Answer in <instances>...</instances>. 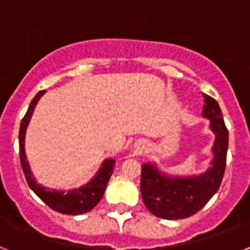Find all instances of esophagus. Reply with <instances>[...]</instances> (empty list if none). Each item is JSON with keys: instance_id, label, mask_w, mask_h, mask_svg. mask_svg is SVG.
Instances as JSON below:
<instances>
[{"instance_id": "obj_1", "label": "esophagus", "mask_w": 250, "mask_h": 250, "mask_svg": "<svg viewBox=\"0 0 250 250\" xmlns=\"http://www.w3.org/2000/svg\"><path fill=\"white\" fill-rule=\"evenodd\" d=\"M140 145H141V144H140ZM141 147H144V146H141Z\"/></svg>"}]
</instances>
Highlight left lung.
Instances as JSON below:
<instances>
[{
	"label": "left lung",
	"mask_w": 250,
	"mask_h": 250,
	"mask_svg": "<svg viewBox=\"0 0 250 250\" xmlns=\"http://www.w3.org/2000/svg\"><path fill=\"white\" fill-rule=\"evenodd\" d=\"M203 96L202 115L209 120V130L215 138L211 146L210 167L200 174L173 175L159 167L155 161L141 165L143 202L154 215L163 219H184L198 213L222 184L228 151V130L219 104L208 95Z\"/></svg>",
	"instance_id": "obj_1"
}]
</instances>
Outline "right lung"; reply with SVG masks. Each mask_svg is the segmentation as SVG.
<instances>
[{"mask_svg": "<svg viewBox=\"0 0 250 250\" xmlns=\"http://www.w3.org/2000/svg\"><path fill=\"white\" fill-rule=\"evenodd\" d=\"M45 92L46 91H40L32 99L30 106H28L27 112L23 116L21 125H20L19 143L21 167L23 173H25V178L27 180L28 187L31 188V190L34 191L45 204H47L51 209H54L55 211H59V213L67 214V215H79V214H83L86 211L91 210L92 208L96 207L98 203L103 199L107 183L110 180V176L114 171L115 159L106 158L101 163L96 174L83 187L74 188V189H70V190L66 191L50 189V188L39 184L32 171H31L30 164L27 161L25 150V139L26 130H27L31 118H32L35 107H36L37 103L40 101V99L42 98Z\"/></svg>", "mask_w": 250, "mask_h": 250, "instance_id": "add662e5", "label": "right lung"}]
</instances>
